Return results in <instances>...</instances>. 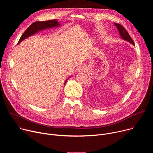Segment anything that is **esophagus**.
I'll return each mask as SVG.
<instances>
[{
    "label": "esophagus",
    "mask_w": 153,
    "mask_h": 153,
    "mask_svg": "<svg viewBox=\"0 0 153 153\" xmlns=\"http://www.w3.org/2000/svg\"><path fill=\"white\" fill-rule=\"evenodd\" d=\"M79 71H80V72H85L86 71V67L85 66H81V67H80V68H79Z\"/></svg>",
    "instance_id": "obj_1"
}]
</instances>
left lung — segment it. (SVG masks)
I'll list each match as a JSON object with an SVG mask.
<instances>
[{
    "instance_id": "left-lung-1",
    "label": "left lung",
    "mask_w": 153,
    "mask_h": 153,
    "mask_svg": "<svg viewBox=\"0 0 153 153\" xmlns=\"http://www.w3.org/2000/svg\"><path fill=\"white\" fill-rule=\"evenodd\" d=\"M114 25H116V27H117V29L118 30L119 32V34L121 36V37L125 40H126L128 41V42L132 43L133 45H134V42L132 39V38L130 37V36L129 35L128 33L126 31V30L123 27V26H122L121 25L119 24H116V23H114Z\"/></svg>"
}]
</instances>
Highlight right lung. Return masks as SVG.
<instances>
[{
  "mask_svg": "<svg viewBox=\"0 0 153 153\" xmlns=\"http://www.w3.org/2000/svg\"><path fill=\"white\" fill-rule=\"evenodd\" d=\"M60 25L58 22L57 20L56 19L54 20H47V21H37L33 23L27 30L24 33V34L22 35L20 37L19 42L17 43H19L20 42L24 40L26 38L34 35L36 33H37L39 31L45 30L47 28H51L53 27H58ZM70 78V77H69ZM68 79H67L65 82V84L68 80Z\"/></svg>",
  "mask_w": 153,
  "mask_h": 153,
  "instance_id": "1",
  "label": "right lung"
}]
</instances>
